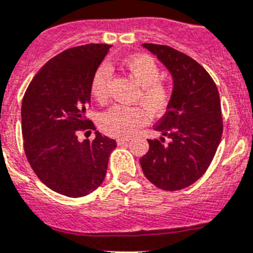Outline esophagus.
<instances>
[{
	"instance_id": "esophagus-1",
	"label": "esophagus",
	"mask_w": 253,
	"mask_h": 253,
	"mask_svg": "<svg viewBox=\"0 0 253 253\" xmlns=\"http://www.w3.org/2000/svg\"><path fill=\"white\" fill-rule=\"evenodd\" d=\"M116 141H118V145L122 146V145H125V143H128L129 138H125V137H120V138H118Z\"/></svg>"
}]
</instances>
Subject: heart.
<instances>
[{
    "instance_id": "1",
    "label": "heart",
    "mask_w": 253,
    "mask_h": 253,
    "mask_svg": "<svg viewBox=\"0 0 253 253\" xmlns=\"http://www.w3.org/2000/svg\"><path fill=\"white\" fill-rule=\"evenodd\" d=\"M123 64L128 70L137 84L141 85L137 94V102H142L152 115L166 112L172 102L173 87L160 79L162 68L149 54H135L126 56ZM112 76V68L108 63H101L94 70L90 79L91 97L99 103L108 98V84ZM149 120V114L141 106H123L116 104L101 115L99 126L107 134L115 137H126L143 126Z\"/></svg>"
}]
</instances>
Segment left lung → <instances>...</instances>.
<instances>
[{
  "mask_svg": "<svg viewBox=\"0 0 253 253\" xmlns=\"http://www.w3.org/2000/svg\"><path fill=\"white\" fill-rule=\"evenodd\" d=\"M143 47L168 68L174 86L166 115L154 126L163 137L147 139L150 149L139 163L150 182L176 191L198 181L213 160L224 128L220 94L204 67L189 55L166 45Z\"/></svg>",
  "mask_w": 253,
  "mask_h": 253,
  "instance_id": "obj_1",
  "label": "left lung"
}]
</instances>
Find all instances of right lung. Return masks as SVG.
I'll return each instance as SVG.
<instances>
[{
  "label": "right lung",
  "mask_w": 253,
  "mask_h": 253,
  "mask_svg": "<svg viewBox=\"0 0 253 253\" xmlns=\"http://www.w3.org/2000/svg\"><path fill=\"white\" fill-rule=\"evenodd\" d=\"M110 47L87 43L64 50L37 72L23 97L27 160L41 182L66 197H85L101 186L116 147L98 130L93 141L77 139L80 131L95 130L86 118L90 79Z\"/></svg>",
  "instance_id": "obj_1"
}]
</instances>
